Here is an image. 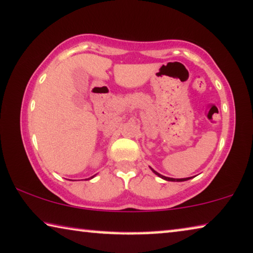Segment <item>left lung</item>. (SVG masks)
<instances>
[{
  "instance_id": "left-lung-1",
  "label": "left lung",
  "mask_w": 253,
  "mask_h": 253,
  "mask_svg": "<svg viewBox=\"0 0 253 253\" xmlns=\"http://www.w3.org/2000/svg\"><path fill=\"white\" fill-rule=\"evenodd\" d=\"M151 170L154 172V173H155L156 175H159L160 178H162V179H164V180H167V181H186V180H189L190 179V177L189 178H181V179H174V178H169V177H166V175H162V174H160L159 172H156L155 170L154 169H152L151 168Z\"/></svg>"
}]
</instances>
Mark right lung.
<instances>
[{"label":"right lung","mask_w":253,"mask_h":253,"mask_svg":"<svg viewBox=\"0 0 253 253\" xmlns=\"http://www.w3.org/2000/svg\"><path fill=\"white\" fill-rule=\"evenodd\" d=\"M93 177H94V175H92V177H91V178H89V179H92V178H93Z\"/></svg>","instance_id":"add662e5"}]
</instances>
